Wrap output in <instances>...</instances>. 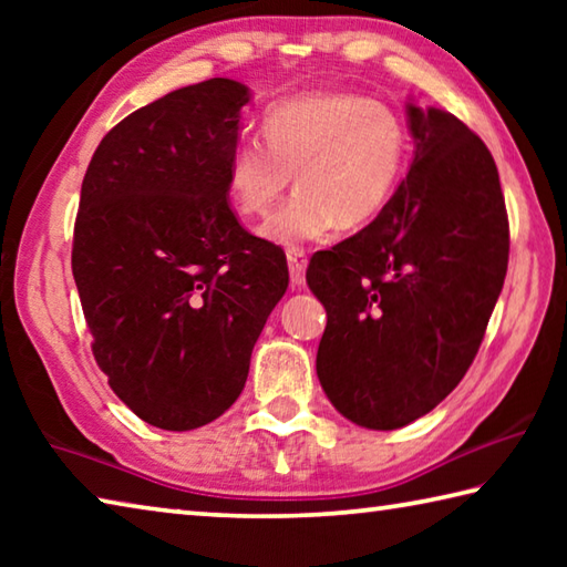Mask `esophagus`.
<instances>
[{"label":"esophagus","mask_w":567,"mask_h":567,"mask_svg":"<svg viewBox=\"0 0 567 567\" xmlns=\"http://www.w3.org/2000/svg\"><path fill=\"white\" fill-rule=\"evenodd\" d=\"M287 267H290V282L292 287H305V270H307V255L302 249H287Z\"/></svg>","instance_id":"1"}]
</instances>
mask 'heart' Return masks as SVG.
I'll return each instance as SVG.
<instances>
[{
  "label": "heart",
  "instance_id": "heart-1",
  "mask_svg": "<svg viewBox=\"0 0 567 567\" xmlns=\"http://www.w3.org/2000/svg\"><path fill=\"white\" fill-rule=\"evenodd\" d=\"M262 137L229 150L225 189L243 217H265L295 175L297 195L262 225L275 245L360 229L385 213L408 165L405 120L354 92H307L262 112Z\"/></svg>",
  "mask_w": 567,
  "mask_h": 567
}]
</instances>
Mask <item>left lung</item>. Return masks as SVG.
<instances>
[{
  "mask_svg": "<svg viewBox=\"0 0 567 567\" xmlns=\"http://www.w3.org/2000/svg\"><path fill=\"white\" fill-rule=\"evenodd\" d=\"M405 179L375 223L312 255L328 310L318 378L334 410L398 430L440 405L473 364L501 297L511 233L491 150L455 114L408 102Z\"/></svg>",
  "mask_w": 567,
  "mask_h": 567,
  "instance_id": "left-lung-1",
  "label": "left lung"
}]
</instances>
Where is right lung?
<instances>
[{"label": "right lung", "mask_w": 567, "mask_h": 567, "mask_svg": "<svg viewBox=\"0 0 567 567\" xmlns=\"http://www.w3.org/2000/svg\"><path fill=\"white\" fill-rule=\"evenodd\" d=\"M249 100L225 76L169 92L104 134L82 182L72 275L94 360L134 415L175 433L239 398L290 280L227 205Z\"/></svg>", "instance_id": "add662e5"}]
</instances>
